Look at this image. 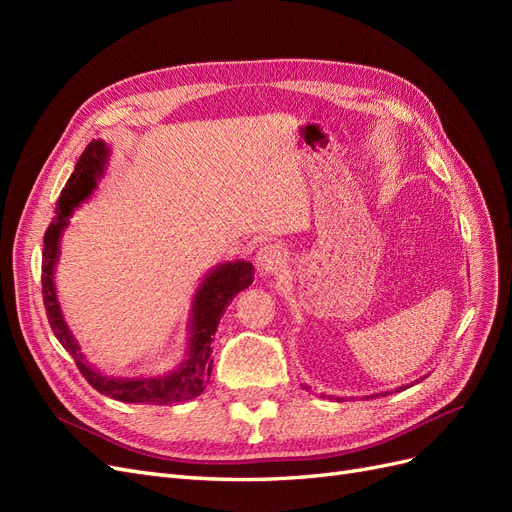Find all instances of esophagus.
Returning <instances> with one entry per match:
<instances>
[{"instance_id":"esophagus-1","label":"esophagus","mask_w":512,"mask_h":512,"mask_svg":"<svg viewBox=\"0 0 512 512\" xmlns=\"http://www.w3.org/2000/svg\"><path fill=\"white\" fill-rule=\"evenodd\" d=\"M254 262H256V269L260 273H275L286 262V250L282 245L269 243L265 247H260Z\"/></svg>"}]
</instances>
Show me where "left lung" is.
Listing matches in <instances>:
<instances>
[{"mask_svg":"<svg viewBox=\"0 0 512 512\" xmlns=\"http://www.w3.org/2000/svg\"><path fill=\"white\" fill-rule=\"evenodd\" d=\"M418 382V380H416ZM406 389V386H399V389L397 391H404ZM382 395H389V391H386V393H382ZM322 397H327V395H322ZM329 399H335L333 395H329ZM337 401H342V397H337Z\"/></svg>","mask_w":512,"mask_h":512,"instance_id":"left-lung-1","label":"left lung"}]
</instances>
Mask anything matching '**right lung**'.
<instances>
[{"label":"right lung","instance_id":"1","mask_svg":"<svg viewBox=\"0 0 512 512\" xmlns=\"http://www.w3.org/2000/svg\"><path fill=\"white\" fill-rule=\"evenodd\" d=\"M111 158V149L104 141H91L85 151L81 153L79 162L74 166V173L70 175L66 188L61 190L57 200L55 218L44 232V247H42V299L49 324L64 346L76 367L81 369L85 380L94 386V389L106 397H113L126 404H149V406H170L179 404V401H188L198 397L205 391V386L211 376V344L213 335L218 331L220 318L224 316L230 301L237 297L241 290H245L254 282V267L252 262L235 260V262H222V265L213 267L200 286L194 292L192 309H190V322H188V350H185L183 361L166 371L162 376H138V378H121V376H106L98 367L91 365L85 354L81 352L79 342L72 335L68 322L61 312V305L57 299L55 288V267L59 260V241L64 235L70 218L76 207H81L85 200L94 194L98 188V181L104 177V170Z\"/></svg>","mask_w":512,"mask_h":512}]
</instances>
